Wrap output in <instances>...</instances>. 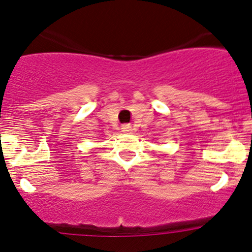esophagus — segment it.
<instances>
[{"mask_svg": "<svg viewBox=\"0 0 252 252\" xmlns=\"http://www.w3.org/2000/svg\"><path fill=\"white\" fill-rule=\"evenodd\" d=\"M122 131H123V132H131L132 131L131 126H129V124H126V126H122Z\"/></svg>", "mask_w": 252, "mask_h": 252, "instance_id": "obj_1", "label": "esophagus"}]
</instances>
